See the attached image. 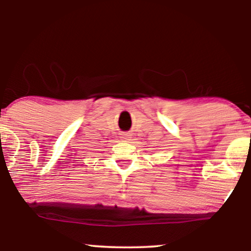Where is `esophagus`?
<instances>
[{
  "instance_id": "34e87169",
  "label": "esophagus",
  "mask_w": 251,
  "mask_h": 251,
  "mask_svg": "<svg viewBox=\"0 0 251 251\" xmlns=\"http://www.w3.org/2000/svg\"><path fill=\"white\" fill-rule=\"evenodd\" d=\"M120 138H121L123 142H129V140H131V133H129V132L122 133Z\"/></svg>"
}]
</instances>
